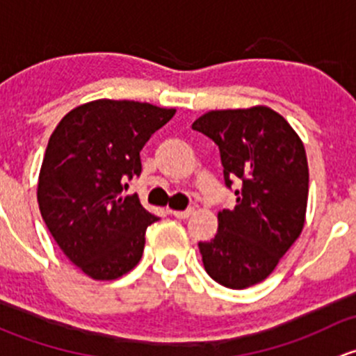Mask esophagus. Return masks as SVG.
<instances>
[{
  "mask_svg": "<svg viewBox=\"0 0 356 356\" xmlns=\"http://www.w3.org/2000/svg\"><path fill=\"white\" fill-rule=\"evenodd\" d=\"M195 213V208H188V210H174L172 211V215L177 218H188L191 217V215Z\"/></svg>",
  "mask_w": 356,
  "mask_h": 356,
  "instance_id": "obj_1",
  "label": "esophagus"
}]
</instances>
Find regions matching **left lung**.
<instances>
[{
  "label": "left lung",
  "instance_id": "8db88e82",
  "mask_svg": "<svg viewBox=\"0 0 356 356\" xmlns=\"http://www.w3.org/2000/svg\"><path fill=\"white\" fill-rule=\"evenodd\" d=\"M217 143L225 184L239 179L234 210L218 211L213 239L200 243L204 270L231 289L265 281L300 238L307 217L303 141L268 106L211 110L193 122Z\"/></svg>",
  "mask_w": 356,
  "mask_h": 356
}]
</instances>
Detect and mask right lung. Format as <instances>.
<instances>
[{"label":"right lung","instance_id":"1","mask_svg":"<svg viewBox=\"0 0 356 356\" xmlns=\"http://www.w3.org/2000/svg\"><path fill=\"white\" fill-rule=\"evenodd\" d=\"M174 115L149 103L95 99L68 111L49 138L39 210L68 260L95 281L122 277L141 260L146 227L158 217L124 189L141 174L143 146Z\"/></svg>","mask_w":356,"mask_h":356}]
</instances>
